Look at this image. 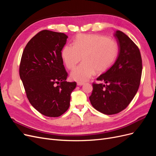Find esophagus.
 I'll return each instance as SVG.
<instances>
[{
  "label": "esophagus",
  "mask_w": 156,
  "mask_h": 156,
  "mask_svg": "<svg viewBox=\"0 0 156 156\" xmlns=\"http://www.w3.org/2000/svg\"><path fill=\"white\" fill-rule=\"evenodd\" d=\"M84 84V83H83V82H77V84L78 86H82Z\"/></svg>",
  "instance_id": "esophagus-1"
}]
</instances>
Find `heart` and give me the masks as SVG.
<instances>
[{
  "label": "heart",
  "mask_w": 156,
  "mask_h": 156,
  "mask_svg": "<svg viewBox=\"0 0 156 156\" xmlns=\"http://www.w3.org/2000/svg\"><path fill=\"white\" fill-rule=\"evenodd\" d=\"M73 44L66 45L61 56L69 69L74 68L83 57L84 62L71 73V77L77 81H87L95 71L105 72L114 63L119 53L116 42L101 35L79 34Z\"/></svg>",
  "instance_id": "b5f03b06"
}]
</instances>
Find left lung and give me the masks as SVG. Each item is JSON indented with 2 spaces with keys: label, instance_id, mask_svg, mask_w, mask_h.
Masks as SVG:
<instances>
[{
  "label": "left lung",
  "instance_id": "left-lung-1",
  "mask_svg": "<svg viewBox=\"0 0 156 156\" xmlns=\"http://www.w3.org/2000/svg\"><path fill=\"white\" fill-rule=\"evenodd\" d=\"M119 46L115 64L97 78L104 83H92L89 97L94 108L105 115L117 114L129 105L139 89L143 65L139 49L124 32L114 34Z\"/></svg>",
  "mask_w": 156,
  "mask_h": 156
}]
</instances>
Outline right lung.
Returning a JSON list of instances; mask_svg holds the SVG:
<instances>
[{
	"label": "right lung",
	"mask_w": 156,
	"mask_h": 156,
	"mask_svg": "<svg viewBox=\"0 0 156 156\" xmlns=\"http://www.w3.org/2000/svg\"><path fill=\"white\" fill-rule=\"evenodd\" d=\"M67 35L41 30L28 42L23 52L20 75L30 104L41 114L58 117L69 107L75 82H67L68 73L61 51Z\"/></svg>",
	"instance_id": "right-lung-1"
}]
</instances>
